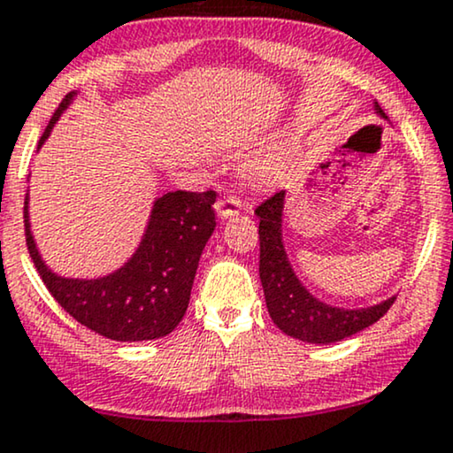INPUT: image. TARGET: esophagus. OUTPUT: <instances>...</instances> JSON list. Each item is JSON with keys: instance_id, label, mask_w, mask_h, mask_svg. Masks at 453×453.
<instances>
[{"instance_id": "esophagus-1", "label": "esophagus", "mask_w": 453, "mask_h": 453, "mask_svg": "<svg viewBox=\"0 0 453 453\" xmlns=\"http://www.w3.org/2000/svg\"><path fill=\"white\" fill-rule=\"evenodd\" d=\"M242 208H243V203L237 197H225L216 203V211L220 218L237 216L239 211H242Z\"/></svg>"}]
</instances>
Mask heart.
Wrapping results in <instances>:
<instances>
[{
  "label": "heart",
  "instance_id": "1",
  "mask_svg": "<svg viewBox=\"0 0 453 453\" xmlns=\"http://www.w3.org/2000/svg\"><path fill=\"white\" fill-rule=\"evenodd\" d=\"M252 176L256 178V182L271 184L275 180V170H273V165L258 164V165H252Z\"/></svg>",
  "mask_w": 453,
  "mask_h": 453
}]
</instances>
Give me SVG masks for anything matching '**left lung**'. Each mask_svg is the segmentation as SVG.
Masks as SVG:
<instances>
[{"mask_svg": "<svg viewBox=\"0 0 453 453\" xmlns=\"http://www.w3.org/2000/svg\"><path fill=\"white\" fill-rule=\"evenodd\" d=\"M373 111L388 119L378 103H373ZM283 208L286 191L275 193L256 208V216L260 218V281L273 323L296 340L329 344L353 336L380 319L395 303V296L372 306L344 309L323 303L303 286L283 245Z\"/></svg>", "mask_w": 453, "mask_h": 453, "instance_id": "obj_1", "label": "left lung"}]
</instances>
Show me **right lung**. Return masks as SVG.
Segmentation results:
<instances>
[{"mask_svg": "<svg viewBox=\"0 0 453 453\" xmlns=\"http://www.w3.org/2000/svg\"><path fill=\"white\" fill-rule=\"evenodd\" d=\"M77 92L58 104L43 132L46 142ZM216 193L172 191L155 199L141 243L124 266L96 279L56 275L43 262L31 233L29 193L25 199L27 248L50 294L73 319L117 342L164 338L182 321L201 252L216 228Z\"/></svg>", "mask_w": 453, "mask_h": 453, "instance_id": "obj_1", "label": "right lung"}]
</instances>
